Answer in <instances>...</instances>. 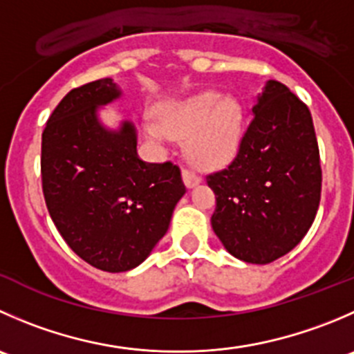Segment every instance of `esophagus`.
Segmentation results:
<instances>
[{"mask_svg":"<svg viewBox=\"0 0 354 354\" xmlns=\"http://www.w3.org/2000/svg\"><path fill=\"white\" fill-rule=\"evenodd\" d=\"M183 181L188 188H192V187H195V185L201 183V178H198L195 173H192V171L183 169Z\"/></svg>","mask_w":354,"mask_h":354,"instance_id":"obj_1","label":"esophagus"}]
</instances>
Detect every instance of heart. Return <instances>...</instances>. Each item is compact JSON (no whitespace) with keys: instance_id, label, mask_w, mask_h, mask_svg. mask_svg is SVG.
Listing matches in <instances>:
<instances>
[{"instance_id":"b5f03b06","label":"heart","mask_w":354,"mask_h":354,"mask_svg":"<svg viewBox=\"0 0 354 354\" xmlns=\"http://www.w3.org/2000/svg\"><path fill=\"white\" fill-rule=\"evenodd\" d=\"M147 133L156 142L188 138V156L202 169L225 166L242 143V109L232 98L214 91L173 102L159 111V124L150 122Z\"/></svg>"}]
</instances>
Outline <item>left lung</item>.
Listing matches in <instances>:
<instances>
[{
	"label": "left lung",
	"mask_w": 354,
	"mask_h": 354,
	"mask_svg": "<svg viewBox=\"0 0 354 354\" xmlns=\"http://www.w3.org/2000/svg\"><path fill=\"white\" fill-rule=\"evenodd\" d=\"M236 157L205 180L211 225L232 256L268 264L303 240L320 205L322 167L310 109L279 81L252 107Z\"/></svg>",
	"instance_id": "8db88e82"
}]
</instances>
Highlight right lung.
I'll return each mask as SVG.
<instances>
[{
    "label": "right lung",
    "instance_id": "add662e5",
    "mask_svg": "<svg viewBox=\"0 0 354 354\" xmlns=\"http://www.w3.org/2000/svg\"><path fill=\"white\" fill-rule=\"evenodd\" d=\"M121 97L111 77L68 91L46 122L41 180L48 212L81 259L111 273L128 272L166 235L185 195L180 167L143 162L136 129H109L98 107Z\"/></svg>",
    "mask_w": 354,
    "mask_h": 354
}]
</instances>
